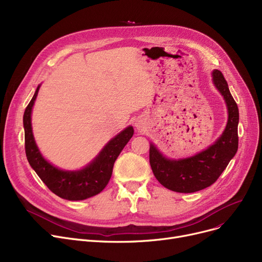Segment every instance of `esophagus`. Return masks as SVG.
Wrapping results in <instances>:
<instances>
[{"label":"esophagus","mask_w":262,"mask_h":262,"mask_svg":"<svg viewBox=\"0 0 262 262\" xmlns=\"http://www.w3.org/2000/svg\"><path fill=\"white\" fill-rule=\"evenodd\" d=\"M137 127H138V128H139V124H137Z\"/></svg>","instance_id":"obj_1"}]
</instances>
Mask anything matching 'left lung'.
Returning <instances> with one entry per match:
<instances>
[{
	"mask_svg": "<svg viewBox=\"0 0 262 262\" xmlns=\"http://www.w3.org/2000/svg\"><path fill=\"white\" fill-rule=\"evenodd\" d=\"M212 81L223 95L228 110V121L221 137L203 152L184 159L164 157L150 143L149 164L157 181L169 190L191 193L211 186L227 167L238 149L239 109L221 71L212 72Z\"/></svg>",
	"mask_w": 262,
	"mask_h": 262,
	"instance_id": "left-lung-1",
	"label": "left lung"
}]
</instances>
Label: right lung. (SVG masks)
Segmentation results:
<instances>
[{
    "label": "right lung",
    "instance_id": "right-lung-1",
    "mask_svg": "<svg viewBox=\"0 0 262 262\" xmlns=\"http://www.w3.org/2000/svg\"><path fill=\"white\" fill-rule=\"evenodd\" d=\"M39 88L40 86L37 87L33 99L25 108L23 116L25 153L31 167L53 193L61 199L81 201L99 194L112 177L115 161L121 150L134 135L133 126L126 127L110 140L86 168L79 171L60 170L42 157L34 139L31 115Z\"/></svg>",
    "mask_w": 262,
    "mask_h": 262
}]
</instances>
